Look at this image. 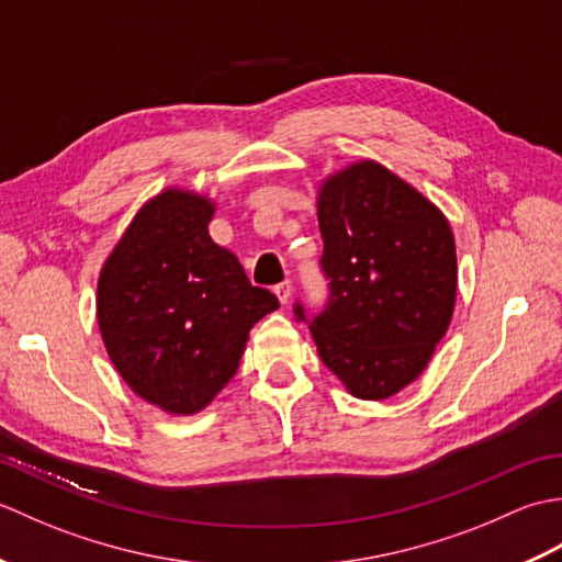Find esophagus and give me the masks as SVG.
I'll use <instances>...</instances> for the list:
<instances>
[{"label": "esophagus", "mask_w": 562, "mask_h": 562, "mask_svg": "<svg viewBox=\"0 0 562 562\" xmlns=\"http://www.w3.org/2000/svg\"><path fill=\"white\" fill-rule=\"evenodd\" d=\"M292 292H294V288H292V282H290V280H284V282H280V284H278V288H274V294H278L280 304H290V300H292Z\"/></svg>", "instance_id": "34e87169"}]
</instances>
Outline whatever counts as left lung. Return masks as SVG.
Segmentation results:
<instances>
[{
    "label": "left lung",
    "instance_id": "1",
    "mask_svg": "<svg viewBox=\"0 0 562 562\" xmlns=\"http://www.w3.org/2000/svg\"><path fill=\"white\" fill-rule=\"evenodd\" d=\"M328 300L306 321L321 360L352 396L384 401L427 367L457 302V246L445 214L396 173L360 161L318 193Z\"/></svg>",
    "mask_w": 562,
    "mask_h": 562
}]
</instances>
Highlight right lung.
<instances>
[{"label": "right lung", "mask_w": 562, "mask_h": 562, "mask_svg": "<svg viewBox=\"0 0 562 562\" xmlns=\"http://www.w3.org/2000/svg\"><path fill=\"white\" fill-rule=\"evenodd\" d=\"M214 205L169 188L142 207L99 278V328L137 396L193 415L236 374L248 330L280 306L210 238Z\"/></svg>", "instance_id": "add662e5"}]
</instances>
